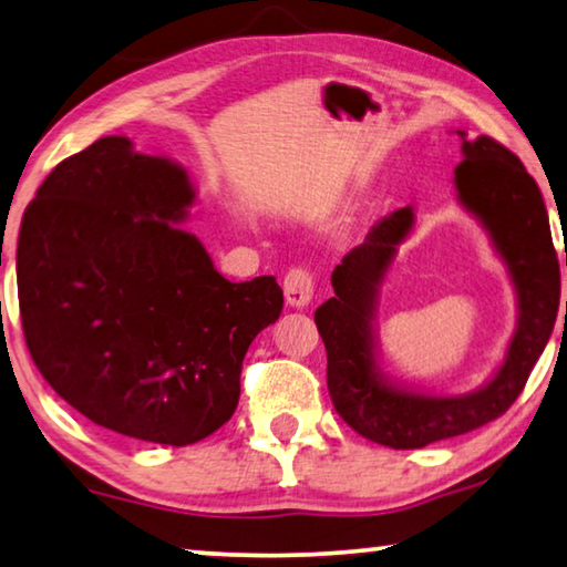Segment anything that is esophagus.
I'll use <instances>...</instances> for the list:
<instances>
[{"mask_svg": "<svg viewBox=\"0 0 567 567\" xmlns=\"http://www.w3.org/2000/svg\"><path fill=\"white\" fill-rule=\"evenodd\" d=\"M284 293L286 303L293 306V309H303L313 299V276L306 268H291L284 278Z\"/></svg>", "mask_w": 567, "mask_h": 567, "instance_id": "esophagus-1", "label": "esophagus"}]
</instances>
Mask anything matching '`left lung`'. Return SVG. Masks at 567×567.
Here are the masks:
<instances>
[{"label":"left lung","instance_id":"left-lung-1","mask_svg":"<svg viewBox=\"0 0 567 567\" xmlns=\"http://www.w3.org/2000/svg\"><path fill=\"white\" fill-rule=\"evenodd\" d=\"M457 135L462 137V163L454 168L457 200L487 230L517 296L515 333L493 379L475 392L434 396L389 382L379 369L374 329L379 289L399 244L412 234V206L379 220L364 244L349 250L331 274L337 296L313 313L327 347L333 410L361 437L392 450H420L505 414L523 392L558 317L560 264L540 188L505 145L487 135L467 141L462 130Z\"/></svg>","mask_w":567,"mask_h":567}]
</instances>
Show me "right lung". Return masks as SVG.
<instances>
[{
  "instance_id": "add662e5",
  "label": "right lung",
  "mask_w": 567,
  "mask_h": 567,
  "mask_svg": "<svg viewBox=\"0 0 567 567\" xmlns=\"http://www.w3.org/2000/svg\"><path fill=\"white\" fill-rule=\"evenodd\" d=\"M193 203L178 163L107 135L44 178L17 240L40 374L97 426L173 447L230 420L250 341L284 309L274 276L216 271L181 228Z\"/></svg>"
}]
</instances>
